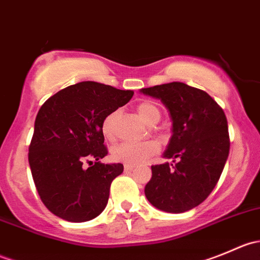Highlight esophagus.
Masks as SVG:
<instances>
[{
    "instance_id": "1",
    "label": "esophagus",
    "mask_w": 260,
    "mask_h": 260,
    "mask_svg": "<svg viewBox=\"0 0 260 260\" xmlns=\"http://www.w3.org/2000/svg\"><path fill=\"white\" fill-rule=\"evenodd\" d=\"M135 167V165H124V171H132Z\"/></svg>"
}]
</instances>
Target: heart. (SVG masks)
I'll use <instances>...</instances> for the list:
<instances>
[{
    "label": "heart",
    "instance_id": "heart-1",
    "mask_svg": "<svg viewBox=\"0 0 260 260\" xmlns=\"http://www.w3.org/2000/svg\"><path fill=\"white\" fill-rule=\"evenodd\" d=\"M137 112L147 124H156L161 118L159 109L149 102L138 104ZM118 117H119V111H113L107 114L102 122V132L107 140L113 141L117 136ZM158 151V143L153 140L142 141V142H122L114 147L112 156L115 161L123 162L125 165H140Z\"/></svg>",
    "mask_w": 260,
    "mask_h": 260
}]
</instances>
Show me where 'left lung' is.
Segmentation results:
<instances>
[{
	"instance_id": "obj_1",
	"label": "left lung",
	"mask_w": 260,
	"mask_h": 260,
	"mask_svg": "<svg viewBox=\"0 0 260 260\" xmlns=\"http://www.w3.org/2000/svg\"><path fill=\"white\" fill-rule=\"evenodd\" d=\"M141 93L161 99L169 109L172 137L164 157L179 159L171 166L151 167L147 200L167 212L191 210L210 195L229 156L224 111L206 91L180 81L143 88Z\"/></svg>"
}]
</instances>
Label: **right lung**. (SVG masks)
Returning <instances> with one entry per match:
<instances>
[{"label": "right lung", "mask_w": 260, "mask_h": 260, "mask_svg": "<svg viewBox=\"0 0 260 260\" xmlns=\"http://www.w3.org/2000/svg\"><path fill=\"white\" fill-rule=\"evenodd\" d=\"M133 94L96 81H81L57 91L41 106L28 164L39 196L54 215L83 222L106 209L111 183L123 172V165L99 161L108 153L102 122ZM90 158L96 159L93 166L83 169Z\"/></svg>", "instance_id": "1"}]
</instances>
